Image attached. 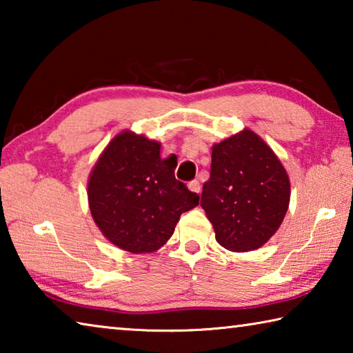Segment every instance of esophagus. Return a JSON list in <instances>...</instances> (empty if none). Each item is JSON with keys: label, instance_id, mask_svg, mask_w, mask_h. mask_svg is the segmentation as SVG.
I'll list each match as a JSON object with an SVG mask.
<instances>
[{"label": "esophagus", "instance_id": "esophagus-1", "mask_svg": "<svg viewBox=\"0 0 353 353\" xmlns=\"http://www.w3.org/2000/svg\"><path fill=\"white\" fill-rule=\"evenodd\" d=\"M188 188H190V191H193V193H198V194L201 193V185L198 181H191L188 183Z\"/></svg>", "mask_w": 353, "mask_h": 353}]
</instances>
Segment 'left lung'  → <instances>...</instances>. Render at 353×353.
Instances as JSON below:
<instances>
[{"label": "left lung", "instance_id": "left-lung-1", "mask_svg": "<svg viewBox=\"0 0 353 353\" xmlns=\"http://www.w3.org/2000/svg\"><path fill=\"white\" fill-rule=\"evenodd\" d=\"M290 196L282 162L254 130L246 128L212 146L201 205L224 249L249 252L268 243L282 224Z\"/></svg>", "mask_w": 353, "mask_h": 353}]
</instances>
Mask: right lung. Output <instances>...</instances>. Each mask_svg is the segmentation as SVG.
<instances>
[{"label": "right lung", "mask_w": 353, "mask_h": 353, "mask_svg": "<svg viewBox=\"0 0 353 353\" xmlns=\"http://www.w3.org/2000/svg\"><path fill=\"white\" fill-rule=\"evenodd\" d=\"M162 143L123 130L113 137L88 176V207L107 240L130 254L155 252L174 234L199 196L176 181Z\"/></svg>", "instance_id": "obj_1"}]
</instances>
